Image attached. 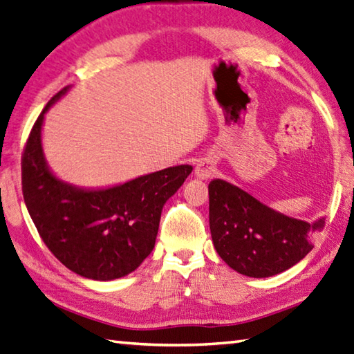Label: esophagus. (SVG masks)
Masks as SVG:
<instances>
[{"label": "esophagus", "mask_w": 354, "mask_h": 354, "mask_svg": "<svg viewBox=\"0 0 354 354\" xmlns=\"http://www.w3.org/2000/svg\"><path fill=\"white\" fill-rule=\"evenodd\" d=\"M216 175V167H214L212 161H207V159H203V161H199L196 169H195V176L201 181H205V179H209L212 176Z\"/></svg>", "instance_id": "esophagus-1"}]
</instances>
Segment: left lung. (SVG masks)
Segmentation results:
<instances>
[{
  "label": "left lung",
  "instance_id": "left-lung-1",
  "mask_svg": "<svg viewBox=\"0 0 354 354\" xmlns=\"http://www.w3.org/2000/svg\"><path fill=\"white\" fill-rule=\"evenodd\" d=\"M213 245L225 264L250 278H270L296 266L313 248L325 218H290L224 179L209 184Z\"/></svg>",
  "mask_w": 354,
  "mask_h": 354
}]
</instances>
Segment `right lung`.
I'll list each match as a JSON object with an SVG mask.
<instances>
[{
    "instance_id": "obj_1",
    "label": "right lung",
    "mask_w": 354,
    "mask_h": 354,
    "mask_svg": "<svg viewBox=\"0 0 354 354\" xmlns=\"http://www.w3.org/2000/svg\"><path fill=\"white\" fill-rule=\"evenodd\" d=\"M71 87L47 102L27 140L24 203L39 236L61 264L87 279H120L135 272L153 250L162 207L193 167L175 165L95 189L62 181L47 164L43 124L48 109Z\"/></svg>"
}]
</instances>
